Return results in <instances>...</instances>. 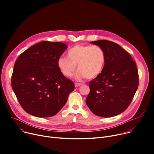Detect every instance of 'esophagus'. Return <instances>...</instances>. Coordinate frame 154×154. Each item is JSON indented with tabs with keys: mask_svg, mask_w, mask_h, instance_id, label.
Segmentation results:
<instances>
[{
	"mask_svg": "<svg viewBox=\"0 0 154 154\" xmlns=\"http://www.w3.org/2000/svg\"><path fill=\"white\" fill-rule=\"evenodd\" d=\"M82 85V84H80V83H75V87H78L79 86H80Z\"/></svg>",
	"mask_w": 154,
	"mask_h": 154,
	"instance_id": "esophagus-1",
	"label": "esophagus"
}]
</instances>
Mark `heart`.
<instances>
[{
	"instance_id": "b5f03b06",
	"label": "heart",
	"mask_w": 154,
	"mask_h": 154,
	"mask_svg": "<svg viewBox=\"0 0 154 154\" xmlns=\"http://www.w3.org/2000/svg\"><path fill=\"white\" fill-rule=\"evenodd\" d=\"M67 56L58 59L57 67L64 76L71 77L77 65L75 79L79 81L85 77L91 79L97 77L103 70L106 59L103 48L98 45H75L69 50Z\"/></svg>"
}]
</instances>
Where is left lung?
I'll list each match as a JSON object with an SVG mask.
<instances>
[{"label": "left lung", "instance_id": "obj_1", "mask_svg": "<svg viewBox=\"0 0 154 154\" xmlns=\"http://www.w3.org/2000/svg\"><path fill=\"white\" fill-rule=\"evenodd\" d=\"M91 43L103 48L106 59L102 72L89 82L87 106L96 116H117L127 109L138 88L135 62L130 54L115 42L100 40Z\"/></svg>", "mask_w": 154, "mask_h": 154}]
</instances>
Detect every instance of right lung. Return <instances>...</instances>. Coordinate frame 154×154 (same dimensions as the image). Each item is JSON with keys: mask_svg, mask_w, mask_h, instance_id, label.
<instances>
[{"mask_svg": "<svg viewBox=\"0 0 154 154\" xmlns=\"http://www.w3.org/2000/svg\"><path fill=\"white\" fill-rule=\"evenodd\" d=\"M67 48L60 42L43 41L32 45L16 60L12 87L20 106L37 117L55 116L66 103L74 84L57 67Z\"/></svg>", "mask_w": 154, "mask_h": 154, "instance_id": "right-lung-1", "label": "right lung"}]
</instances>
